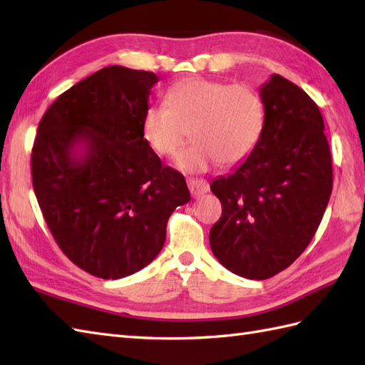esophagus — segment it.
I'll return each instance as SVG.
<instances>
[{"instance_id": "esophagus-1", "label": "esophagus", "mask_w": 365, "mask_h": 365, "mask_svg": "<svg viewBox=\"0 0 365 365\" xmlns=\"http://www.w3.org/2000/svg\"><path fill=\"white\" fill-rule=\"evenodd\" d=\"M188 188L192 196L199 197L208 191V183L204 180V178H188Z\"/></svg>"}]
</instances>
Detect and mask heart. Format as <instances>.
Instances as JSON below:
<instances>
[{"mask_svg": "<svg viewBox=\"0 0 365 365\" xmlns=\"http://www.w3.org/2000/svg\"><path fill=\"white\" fill-rule=\"evenodd\" d=\"M265 127V105L243 83L190 76L173 84L166 105H152L143 118V138L160 157H174L185 139L192 143L175 160L185 173H202L220 163H243L257 147Z\"/></svg>", "mask_w": 365, "mask_h": 365, "instance_id": "obj_1", "label": "heart"}]
</instances>
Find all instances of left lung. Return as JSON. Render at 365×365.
Listing matches in <instances>:
<instances>
[{
  "label": "left lung",
  "mask_w": 365,
  "mask_h": 365,
  "mask_svg": "<svg viewBox=\"0 0 365 365\" xmlns=\"http://www.w3.org/2000/svg\"><path fill=\"white\" fill-rule=\"evenodd\" d=\"M265 127L234 173L215 178L222 215L210 230L215 257L263 281L297 260L319 229L332 191V160L319 106L297 84H262Z\"/></svg>",
  "instance_id": "left-lung-1"
}]
</instances>
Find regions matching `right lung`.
<instances>
[{"label":"right lung","mask_w":365,"mask_h":365,"mask_svg":"<svg viewBox=\"0 0 365 365\" xmlns=\"http://www.w3.org/2000/svg\"><path fill=\"white\" fill-rule=\"evenodd\" d=\"M152 72L105 67L61 94L38 122L31 174L46 226L86 273L120 279L157 257L191 199L185 177L143 138Z\"/></svg>","instance_id":"1"}]
</instances>
